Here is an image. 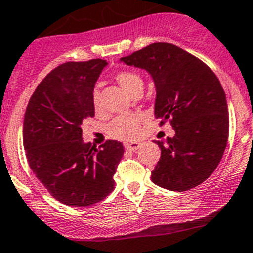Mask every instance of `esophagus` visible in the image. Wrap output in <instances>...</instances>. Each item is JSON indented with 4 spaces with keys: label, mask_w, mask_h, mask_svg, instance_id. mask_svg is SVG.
Masks as SVG:
<instances>
[{
    "label": "esophagus",
    "mask_w": 253,
    "mask_h": 253,
    "mask_svg": "<svg viewBox=\"0 0 253 253\" xmlns=\"http://www.w3.org/2000/svg\"><path fill=\"white\" fill-rule=\"evenodd\" d=\"M124 148L126 149V150L136 151L139 148H140V144H139V143H125Z\"/></svg>",
    "instance_id": "esophagus-1"
}]
</instances>
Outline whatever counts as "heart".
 Listing matches in <instances>:
<instances>
[{"mask_svg":"<svg viewBox=\"0 0 253 253\" xmlns=\"http://www.w3.org/2000/svg\"><path fill=\"white\" fill-rule=\"evenodd\" d=\"M115 79H117L120 88L128 94H131L134 89L143 85L141 77L130 71L119 72ZM93 107L95 109L99 108V95H98L97 90L93 93ZM141 122H143V118L138 114L120 115L110 123L109 126H108V133L110 136L120 139V140H133L139 134Z\"/></svg>","mask_w":253,"mask_h":253,"instance_id":"b5f03b06","label":"heart"}]
</instances>
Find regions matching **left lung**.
I'll return each mask as SVG.
<instances>
[{
  "label": "left lung",
  "mask_w": 253,
  "mask_h": 253,
  "mask_svg": "<svg viewBox=\"0 0 253 253\" xmlns=\"http://www.w3.org/2000/svg\"><path fill=\"white\" fill-rule=\"evenodd\" d=\"M126 66L145 69L155 84L154 114L169 120L175 135L161 149L151 172L158 186L186 191L205 181L217 168L228 138L226 94L204 62L170 43H153L128 57Z\"/></svg>",
  "instance_id": "8db88e82"
}]
</instances>
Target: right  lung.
<instances>
[{"mask_svg": "<svg viewBox=\"0 0 253 253\" xmlns=\"http://www.w3.org/2000/svg\"><path fill=\"white\" fill-rule=\"evenodd\" d=\"M107 61L67 62L53 69L31 97L23 122V145L36 177L56 200L93 205L114 190L124 154L120 141L99 149L82 138V123L94 117L93 90Z\"/></svg>", "mask_w": 253, "mask_h": 253, "instance_id": "right-lung-1", "label": "right lung"}]
</instances>
